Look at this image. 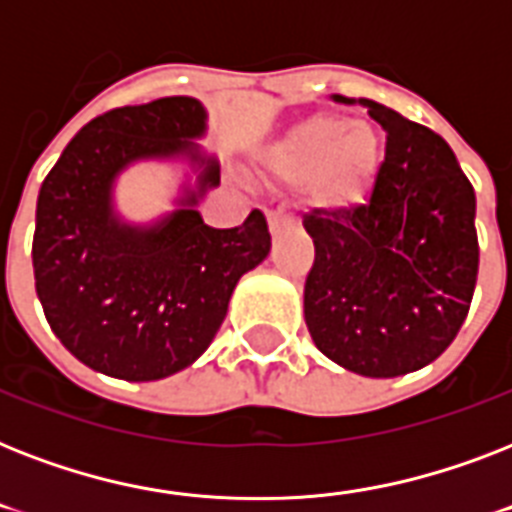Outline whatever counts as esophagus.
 <instances>
[{
    "instance_id": "esophagus-1",
    "label": "esophagus",
    "mask_w": 512,
    "mask_h": 512,
    "mask_svg": "<svg viewBox=\"0 0 512 512\" xmlns=\"http://www.w3.org/2000/svg\"><path fill=\"white\" fill-rule=\"evenodd\" d=\"M292 223H295V220H292V217H289L284 209H271V212H268V225H271V233L284 231V228H289Z\"/></svg>"
}]
</instances>
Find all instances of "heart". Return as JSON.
Listing matches in <instances>:
<instances>
[{"label":"heart","instance_id":"1","mask_svg":"<svg viewBox=\"0 0 512 512\" xmlns=\"http://www.w3.org/2000/svg\"><path fill=\"white\" fill-rule=\"evenodd\" d=\"M380 159V138L372 124L313 116L289 132L265 159L273 180L311 183L321 207H348L361 199Z\"/></svg>","mask_w":512,"mask_h":512}]
</instances>
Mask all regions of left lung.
I'll return each mask as SVG.
<instances>
[{
  "label": "left lung",
  "mask_w": 512,
  "mask_h": 512,
  "mask_svg": "<svg viewBox=\"0 0 512 512\" xmlns=\"http://www.w3.org/2000/svg\"><path fill=\"white\" fill-rule=\"evenodd\" d=\"M385 159L366 201L303 217L316 257L305 324L348 372L398 377L436 361L460 332L478 279L476 191L438 132L369 98Z\"/></svg>",
  "instance_id": "8db88e82"
}]
</instances>
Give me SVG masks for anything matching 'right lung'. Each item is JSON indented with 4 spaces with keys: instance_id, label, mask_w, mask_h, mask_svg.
Here are the masks:
<instances>
[{
    "instance_id": "1",
    "label": "right lung",
    "mask_w": 512,
    "mask_h": 512,
    "mask_svg": "<svg viewBox=\"0 0 512 512\" xmlns=\"http://www.w3.org/2000/svg\"><path fill=\"white\" fill-rule=\"evenodd\" d=\"M196 98L172 95L111 108L76 132L36 199V295L66 350L119 380H162L191 366L215 340L233 287L271 252L260 209L236 228H209L193 209L220 185ZM188 155L202 167L183 210L151 229L113 215L110 185L130 161Z\"/></svg>"
}]
</instances>
